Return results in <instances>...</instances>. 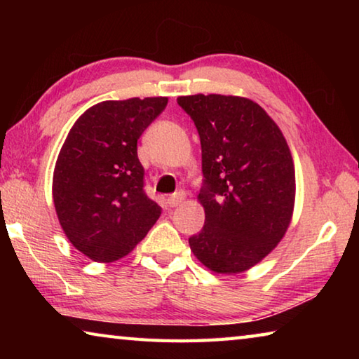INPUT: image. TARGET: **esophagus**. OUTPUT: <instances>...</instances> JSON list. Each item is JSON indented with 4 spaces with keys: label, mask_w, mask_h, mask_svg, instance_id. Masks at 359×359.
Returning <instances> with one entry per match:
<instances>
[{
    "label": "esophagus",
    "mask_w": 359,
    "mask_h": 359,
    "mask_svg": "<svg viewBox=\"0 0 359 359\" xmlns=\"http://www.w3.org/2000/svg\"><path fill=\"white\" fill-rule=\"evenodd\" d=\"M184 199H185V193L177 191V193H174L168 198V205H169V208H177L179 204L184 203Z\"/></svg>",
    "instance_id": "1"
}]
</instances>
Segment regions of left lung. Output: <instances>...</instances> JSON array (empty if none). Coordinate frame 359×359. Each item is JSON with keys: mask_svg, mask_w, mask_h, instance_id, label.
<instances>
[{"mask_svg": "<svg viewBox=\"0 0 359 359\" xmlns=\"http://www.w3.org/2000/svg\"><path fill=\"white\" fill-rule=\"evenodd\" d=\"M201 141L204 228L191 252L218 274L259 263L287 233L294 166L282 131L257 102L239 96H179Z\"/></svg>", "mask_w": 359, "mask_h": 359, "instance_id": "1", "label": "left lung"}]
</instances>
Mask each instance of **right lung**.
Returning <instances> with one entry per match:
<instances>
[{"label":"right lung","mask_w":359,"mask_h":359,"mask_svg":"<svg viewBox=\"0 0 359 359\" xmlns=\"http://www.w3.org/2000/svg\"><path fill=\"white\" fill-rule=\"evenodd\" d=\"M168 98L104 101L81 115L60 150L53 204L66 238L98 263L123 258L161 208L147 196L137 139Z\"/></svg>","instance_id":"obj_1"}]
</instances>
